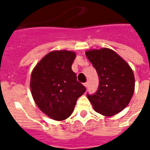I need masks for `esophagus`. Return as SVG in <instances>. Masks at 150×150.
Here are the masks:
<instances>
[{
	"label": "esophagus",
	"instance_id": "obj_1",
	"mask_svg": "<svg viewBox=\"0 0 150 150\" xmlns=\"http://www.w3.org/2000/svg\"><path fill=\"white\" fill-rule=\"evenodd\" d=\"M83 85H84L85 87H87V86H88V83H85Z\"/></svg>",
	"mask_w": 150,
	"mask_h": 150
}]
</instances>
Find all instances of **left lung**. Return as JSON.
<instances>
[{
  "instance_id": "obj_1",
  "label": "left lung",
  "mask_w": 150,
  "mask_h": 150,
  "mask_svg": "<svg viewBox=\"0 0 150 150\" xmlns=\"http://www.w3.org/2000/svg\"><path fill=\"white\" fill-rule=\"evenodd\" d=\"M86 55L96 69L98 88L94 95L87 94L97 112L112 116L125 109L134 91L132 69L116 52L108 48L91 50Z\"/></svg>"
}]
</instances>
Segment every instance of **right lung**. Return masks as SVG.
Returning a JSON list of instances; mask_svg holds the SVG:
<instances>
[{"label": "right lung", "instance_id": "add662e5", "mask_svg": "<svg viewBox=\"0 0 150 150\" xmlns=\"http://www.w3.org/2000/svg\"><path fill=\"white\" fill-rule=\"evenodd\" d=\"M75 58L72 51L50 52L31 73L33 98L40 110L54 120L62 121L71 116L77 99L86 90L71 69Z\"/></svg>", "mask_w": 150, "mask_h": 150}]
</instances>
